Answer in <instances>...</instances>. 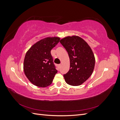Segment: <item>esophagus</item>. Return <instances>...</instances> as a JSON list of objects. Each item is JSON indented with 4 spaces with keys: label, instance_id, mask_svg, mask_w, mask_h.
Returning a JSON list of instances; mask_svg holds the SVG:
<instances>
[{
    "label": "esophagus",
    "instance_id": "esophagus-1",
    "mask_svg": "<svg viewBox=\"0 0 120 120\" xmlns=\"http://www.w3.org/2000/svg\"><path fill=\"white\" fill-rule=\"evenodd\" d=\"M60 67H61V64H59V65H58V68H59V69L60 68Z\"/></svg>",
    "mask_w": 120,
    "mask_h": 120
}]
</instances>
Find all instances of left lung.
<instances>
[{
    "label": "left lung",
    "mask_w": 120,
    "mask_h": 120,
    "mask_svg": "<svg viewBox=\"0 0 120 120\" xmlns=\"http://www.w3.org/2000/svg\"><path fill=\"white\" fill-rule=\"evenodd\" d=\"M60 43L67 51L70 60V69L64 75L68 84L82 85L92 75L95 64L92 49L84 40L78 36L61 39Z\"/></svg>",
    "instance_id": "1"
}]
</instances>
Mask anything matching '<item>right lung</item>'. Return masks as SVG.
Instances as JSON below:
<instances>
[{
	"label": "right lung",
	"instance_id": "1",
	"mask_svg": "<svg viewBox=\"0 0 120 120\" xmlns=\"http://www.w3.org/2000/svg\"><path fill=\"white\" fill-rule=\"evenodd\" d=\"M60 40L58 37L43 38L35 43L26 52L23 63L24 72L34 85L43 88L52 83L57 71L50 51Z\"/></svg>",
	"mask_w": 120,
	"mask_h": 120
}]
</instances>
